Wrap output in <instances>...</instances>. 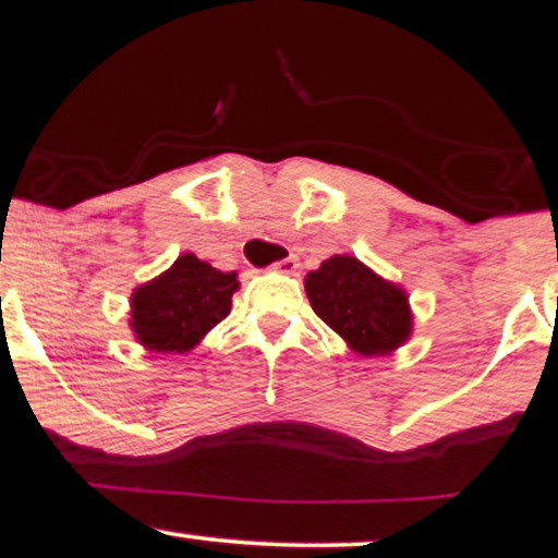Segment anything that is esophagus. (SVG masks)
I'll return each mask as SVG.
<instances>
[{"label": "esophagus", "instance_id": "1", "mask_svg": "<svg viewBox=\"0 0 558 558\" xmlns=\"http://www.w3.org/2000/svg\"><path fill=\"white\" fill-rule=\"evenodd\" d=\"M276 270H280V272H295L298 270V257L295 255L282 257V260L276 263Z\"/></svg>", "mask_w": 558, "mask_h": 558}]
</instances>
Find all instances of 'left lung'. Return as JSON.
<instances>
[{"label": "left lung", "instance_id": "obj_1", "mask_svg": "<svg viewBox=\"0 0 558 558\" xmlns=\"http://www.w3.org/2000/svg\"><path fill=\"white\" fill-rule=\"evenodd\" d=\"M316 316L361 356H384L412 333L410 298L351 255H333L305 276Z\"/></svg>", "mask_w": 558, "mask_h": 558}]
</instances>
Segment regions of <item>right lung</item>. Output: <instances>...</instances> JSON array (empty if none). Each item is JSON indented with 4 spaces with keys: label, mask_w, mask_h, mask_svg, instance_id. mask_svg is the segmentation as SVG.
<instances>
[{
    "label": "right lung",
    "mask_w": 558,
    "mask_h": 558,
    "mask_svg": "<svg viewBox=\"0 0 558 558\" xmlns=\"http://www.w3.org/2000/svg\"><path fill=\"white\" fill-rule=\"evenodd\" d=\"M238 272H222L186 253L167 272L131 295V328L141 347L159 354H184L227 318Z\"/></svg>",
    "instance_id": "right-lung-1"
}]
</instances>
